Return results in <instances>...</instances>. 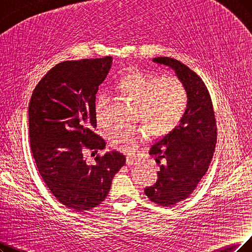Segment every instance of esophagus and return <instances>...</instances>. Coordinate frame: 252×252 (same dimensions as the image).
<instances>
[{
	"label": "esophagus",
	"mask_w": 252,
	"mask_h": 252,
	"mask_svg": "<svg viewBox=\"0 0 252 252\" xmlns=\"http://www.w3.org/2000/svg\"><path fill=\"white\" fill-rule=\"evenodd\" d=\"M138 164V160L134 158H127V165L128 166H132Z\"/></svg>",
	"instance_id": "obj_1"
}]
</instances>
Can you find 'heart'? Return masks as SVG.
I'll return each mask as SVG.
<instances>
[{"label": "heart", "instance_id": "obj_1", "mask_svg": "<svg viewBox=\"0 0 252 252\" xmlns=\"http://www.w3.org/2000/svg\"><path fill=\"white\" fill-rule=\"evenodd\" d=\"M121 91L137 101V117L155 136L172 131L186 114L189 96L185 84L176 75L134 70L119 80ZM108 93L100 92L95 101V116L100 124L108 122ZM147 136L144 127L120 123L108 132L110 147L132 154Z\"/></svg>", "mask_w": 252, "mask_h": 252}]
</instances>
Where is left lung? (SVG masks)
I'll list each match as a JSON object with an SVG mask.
<instances>
[{
    "mask_svg": "<svg viewBox=\"0 0 252 252\" xmlns=\"http://www.w3.org/2000/svg\"><path fill=\"white\" fill-rule=\"evenodd\" d=\"M153 62L173 68L189 96L181 122L149 150L160 170L156 183L145 188V193L159 206L172 207L189 197L208 172L217 142V125L212 99L202 78L176 59L158 57Z\"/></svg>",
    "mask_w": 252,
    "mask_h": 252,
    "instance_id": "1",
    "label": "left lung"
}]
</instances>
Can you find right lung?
Instances as JSON below:
<instances>
[{
    "label": "right lung",
    "instance_id": "add662e5",
    "mask_svg": "<svg viewBox=\"0 0 252 252\" xmlns=\"http://www.w3.org/2000/svg\"><path fill=\"white\" fill-rule=\"evenodd\" d=\"M112 61L104 57L57 64L38 83L29 105L30 147L38 172L59 202L78 212L103 202L126 163L117 151L97 155L95 164L84 156L86 149L97 153L105 147L94 132L95 101Z\"/></svg>",
    "mask_w": 252,
    "mask_h": 252
}]
</instances>
